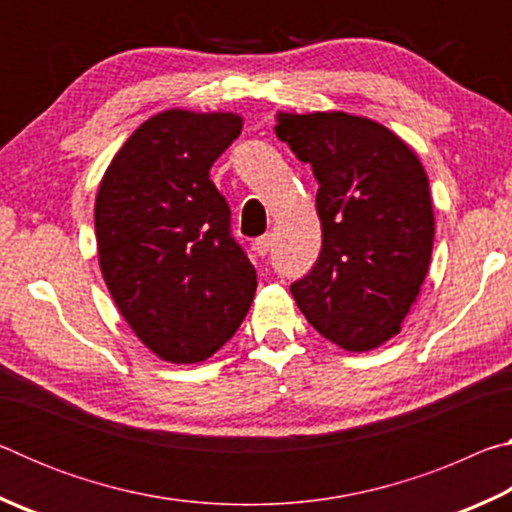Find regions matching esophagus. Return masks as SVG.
I'll list each match as a JSON object with an SVG mask.
<instances>
[{"instance_id":"34e87169","label":"esophagus","mask_w":512,"mask_h":512,"mask_svg":"<svg viewBox=\"0 0 512 512\" xmlns=\"http://www.w3.org/2000/svg\"><path fill=\"white\" fill-rule=\"evenodd\" d=\"M271 248H273V235H264L255 241V250L259 257H266L268 253H271Z\"/></svg>"}]
</instances>
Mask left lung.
<instances>
[{"mask_svg":"<svg viewBox=\"0 0 512 512\" xmlns=\"http://www.w3.org/2000/svg\"><path fill=\"white\" fill-rule=\"evenodd\" d=\"M275 135L318 180L323 248L291 284L320 336L368 352L400 334L429 273L433 205L429 178L400 135L343 110L277 112Z\"/></svg>","mask_w":512,"mask_h":512,"instance_id":"left-lung-1","label":"left lung"}]
</instances>
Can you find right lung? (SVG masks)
<instances>
[{"label": "right lung", "instance_id": "obj_1", "mask_svg": "<svg viewBox=\"0 0 512 512\" xmlns=\"http://www.w3.org/2000/svg\"><path fill=\"white\" fill-rule=\"evenodd\" d=\"M235 112L162 110L128 137L94 201L99 266L119 314L169 363L210 359L255 298L257 273L210 180L237 140Z\"/></svg>", "mask_w": 512, "mask_h": 512}]
</instances>
